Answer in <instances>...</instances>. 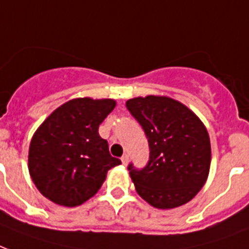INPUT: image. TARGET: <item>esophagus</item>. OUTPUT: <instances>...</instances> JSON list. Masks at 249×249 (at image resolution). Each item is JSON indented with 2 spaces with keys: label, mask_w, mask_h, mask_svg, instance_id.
<instances>
[{
  "label": "esophagus",
  "mask_w": 249,
  "mask_h": 249,
  "mask_svg": "<svg viewBox=\"0 0 249 249\" xmlns=\"http://www.w3.org/2000/svg\"><path fill=\"white\" fill-rule=\"evenodd\" d=\"M121 162H123V164H124V166H126V164H128V162H129L128 154H124L123 157H121Z\"/></svg>",
  "instance_id": "1"
}]
</instances>
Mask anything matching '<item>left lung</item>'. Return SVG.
<instances>
[{"label": "left lung", "mask_w": 249, "mask_h": 249, "mask_svg": "<svg viewBox=\"0 0 249 249\" xmlns=\"http://www.w3.org/2000/svg\"><path fill=\"white\" fill-rule=\"evenodd\" d=\"M126 108L145 130L149 162L128 166L136 191L157 209L191 201L208 179L212 149L208 130L188 107L168 96L133 98Z\"/></svg>", "instance_id": "left-lung-1"}]
</instances>
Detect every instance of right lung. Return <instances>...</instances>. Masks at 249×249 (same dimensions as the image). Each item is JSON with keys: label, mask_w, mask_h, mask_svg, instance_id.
Masks as SVG:
<instances>
[{"label": "right lung", "mask_w": 249, "mask_h": 249, "mask_svg": "<svg viewBox=\"0 0 249 249\" xmlns=\"http://www.w3.org/2000/svg\"><path fill=\"white\" fill-rule=\"evenodd\" d=\"M116 107L113 99L78 98L54 109L30 143L28 171L39 192L73 208L94 196L108 170L121 164L99 136V125Z\"/></svg>", "instance_id": "add662e5"}]
</instances>
